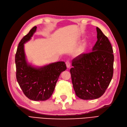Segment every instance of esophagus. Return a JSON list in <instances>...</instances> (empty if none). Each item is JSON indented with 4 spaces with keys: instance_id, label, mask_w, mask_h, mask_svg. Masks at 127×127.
I'll use <instances>...</instances> for the list:
<instances>
[{
    "instance_id": "esophagus-1",
    "label": "esophagus",
    "mask_w": 127,
    "mask_h": 127,
    "mask_svg": "<svg viewBox=\"0 0 127 127\" xmlns=\"http://www.w3.org/2000/svg\"><path fill=\"white\" fill-rule=\"evenodd\" d=\"M66 66L67 68H69L70 66V61H67L66 62Z\"/></svg>"
}]
</instances>
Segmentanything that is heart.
I'll list each match as a JSON object with an SVG mask.
<instances>
[{"label": "heart", "instance_id": "obj_1", "mask_svg": "<svg viewBox=\"0 0 127 127\" xmlns=\"http://www.w3.org/2000/svg\"><path fill=\"white\" fill-rule=\"evenodd\" d=\"M83 48H82V49H80V50L79 51V53H81V52H82V51H83Z\"/></svg>", "mask_w": 127, "mask_h": 127}]
</instances>
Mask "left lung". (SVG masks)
Returning <instances> with one entry per match:
<instances>
[{
  "label": "left lung",
  "mask_w": 127,
  "mask_h": 127,
  "mask_svg": "<svg viewBox=\"0 0 127 127\" xmlns=\"http://www.w3.org/2000/svg\"><path fill=\"white\" fill-rule=\"evenodd\" d=\"M97 41L89 53H82L72 60L70 70L77 96L94 99L105 93L112 78L114 55L110 42L96 28Z\"/></svg>",
  "instance_id": "left-lung-1"
}]
</instances>
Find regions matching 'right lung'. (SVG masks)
I'll return each mask as SVG.
<instances>
[{"mask_svg":"<svg viewBox=\"0 0 127 127\" xmlns=\"http://www.w3.org/2000/svg\"><path fill=\"white\" fill-rule=\"evenodd\" d=\"M37 27L34 26L19 43L15 55L17 82L26 96L33 101H45L52 95L60 74L67 69L63 61L39 68L27 63L24 44L31 39Z\"/></svg>","mask_w":127,"mask_h":127,"instance_id":"obj_1","label":"right lung"}]
</instances>
